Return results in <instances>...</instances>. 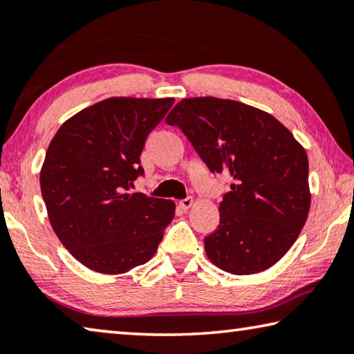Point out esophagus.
<instances>
[{
	"mask_svg": "<svg viewBox=\"0 0 354 354\" xmlns=\"http://www.w3.org/2000/svg\"><path fill=\"white\" fill-rule=\"evenodd\" d=\"M194 200L192 197H187V198H183L181 201H179V207H183V209H189L190 206H192Z\"/></svg>",
	"mask_w": 354,
	"mask_h": 354,
	"instance_id": "esophagus-1",
	"label": "esophagus"
}]
</instances>
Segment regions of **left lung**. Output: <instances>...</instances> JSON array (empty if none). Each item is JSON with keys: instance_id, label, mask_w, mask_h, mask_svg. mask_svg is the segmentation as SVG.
Here are the masks:
<instances>
[{"instance_id": "8db88e82", "label": "left lung", "mask_w": 354, "mask_h": 354, "mask_svg": "<svg viewBox=\"0 0 354 354\" xmlns=\"http://www.w3.org/2000/svg\"><path fill=\"white\" fill-rule=\"evenodd\" d=\"M165 122L181 129L209 171L232 178L205 238L207 258L236 276L276 265L308 216L306 149L272 115L230 99H183Z\"/></svg>"}]
</instances>
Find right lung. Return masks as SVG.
I'll list each match as a JSON object with an SVG mask.
<instances>
[{"instance_id":"obj_1","label":"right lung","mask_w":354,"mask_h":354,"mask_svg":"<svg viewBox=\"0 0 354 354\" xmlns=\"http://www.w3.org/2000/svg\"><path fill=\"white\" fill-rule=\"evenodd\" d=\"M173 102L105 99L67 120L50 142L41 170L50 223L93 271L122 274L147 263L175 216L171 200L129 194L145 173V142Z\"/></svg>"}]
</instances>
